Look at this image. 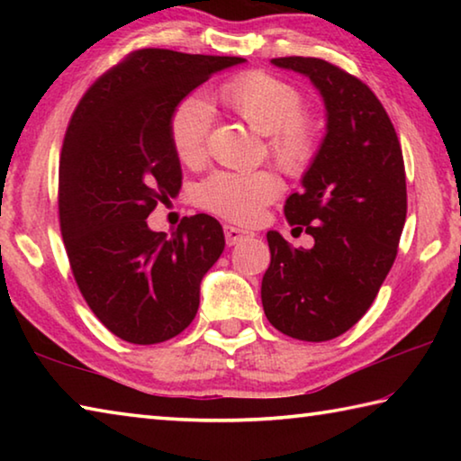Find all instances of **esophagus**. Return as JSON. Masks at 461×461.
Masks as SVG:
<instances>
[{
	"label": "esophagus",
	"instance_id": "obj_1",
	"mask_svg": "<svg viewBox=\"0 0 461 461\" xmlns=\"http://www.w3.org/2000/svg\"><path fill=\"white\" fill-rule=\"evenodd\" d=\"M223 233H225V241H228V246H236L238 241L254 236L252 231H246V230H241V228H236V225H223Z\"/></svg>",
	"mask_w": 461,
	"mask_h": 461
}]
</instances>
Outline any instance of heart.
<instances>
[{
	"instance_id": "heart-1",
	"label": "heart",
	"mask_w": 461,
	"mask_h": 461,
	"mask_svg": "<svg viewBox=\"0 0 461 461\" xmlns=\"http://www.w3.org/2000/svg\"><path fill=\"white\" fill-rule=\"evenodd\" d=\"M217 97L262 136L275 160L286 173L301 175L315 156V123L301 113L303 97L293 85L268 73H244L223 83ZM212 112L205 101L189 97L170 115V140L185 165H197L207 150ZM280 193L278 178L268 170L254 173H215L197 189V203L225 220L254 223L262 209Z\"/></svg>"
}]
</instances>
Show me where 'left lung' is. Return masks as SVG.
<instances>
[{
  "instance_id": "8db88e82",
  "label": "left lung",
  "mask_w": 461,
  "mask_h": 461,
  "mask_svg": "<svg viewBox=\"0 0 461 461\" xmlns=\"http://www.w3.org/2000/svg\"><path fill=\"white\" fill-rule=\"evenodd\" d=\"M270 62L313 83L325 105V136L303 191L285 203L286 220L305 225L315 244L296 249L278 231L267 233L262 307L285 335L327 341L360 321L393 268L407 220L402 150L384 107L360 79L321 59Z\"/></svg>"
}]
</instances>
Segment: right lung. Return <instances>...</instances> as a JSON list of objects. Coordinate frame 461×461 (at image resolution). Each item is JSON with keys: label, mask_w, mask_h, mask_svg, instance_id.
Listing matches in <instances>:
<instances>
[{"label": "right lung", "mask_w": 461, "mask_h": 461, "mask_svg": "<svg viewBox=\"0 0 461 461\" xmlns=\"http://www.w3.org/2000/svg\"><path fill=\"white\" fill-rule=\"evenodd\" d=\"M241 62L136 50L91 85L68 123L59 170L62 240L87 305L123 341H167L197 315L201 280L225 248L220 221L183 217L167 238L146 217L183 183L170 115L209 77Z\"/></svg>", "instance_id": "obj_1"}]
</instances>
